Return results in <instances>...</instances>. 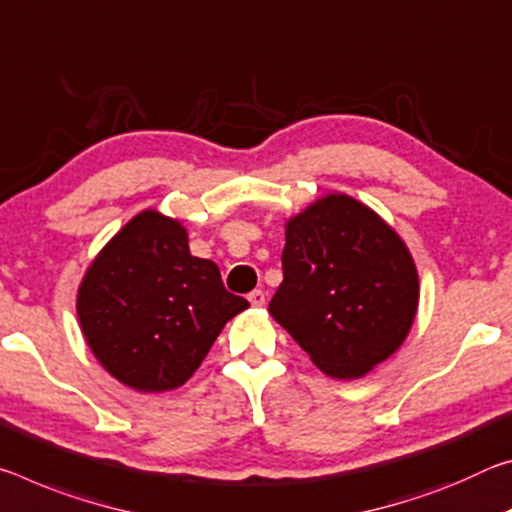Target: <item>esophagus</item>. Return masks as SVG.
<instances>
[{"instance_id":"esophagus-1","label":"esophagus","mask_w":512,"mask_h":512,"mask_svg":"<svg viewBox=\"0 0 512 512\" xmlns=\"http://www.w3.org/2000/svg\"><path fill=\"white\" fill-rule=\"evenodd\" d=\"M247 299L251 301V306H263L265 304V292L263 290H254V292H249Z\"/></svg>"}]
</instances>
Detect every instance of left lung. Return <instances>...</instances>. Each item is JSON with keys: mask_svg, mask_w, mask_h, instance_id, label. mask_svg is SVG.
Wrapping results in <instances>:
<instances>
[{"mask_svg": "<svg viewBox=\"0 0 512 512\" xmlns=\"http://www.w3.org/2000/svg\"><path fill=\"white\" fill-rule=\"evenodd\" d=\"M270 313L333 379H360L413 326L420 279L404 240L372 208L326 195L286 222Z\"/></svg>", "mask_w": 512, "mask_h": 512, "instance_id": "left-lung-1", "label": "left lung"}]
</instances>
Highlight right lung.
I'll return each instance as SVG.
<instances>
[{"label":"right lung","mask_w":512,"mask_h":512,"mask_svg":"<svg viewBox=\"0 0 512 512\" xmlns=\"http://www.w3.org/2000/svg\"><path fill=\"white\" fill-rule=\"evenodd\" d=\"M247 299L224 288L213 261L190 254L179 220L142 211L83 276L77 315L104 370L138 392L186 383Z\"/></svg>","instance_id":"add662e5"}]
</instances>
